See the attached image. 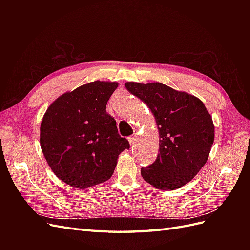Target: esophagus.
<instances>
[{"label": "esophagus", "mask_w": 250, "mask_h": 250, "mask_svg": "<svg viewBox=\"0 0 250 250\" xmlns=\"http://www.w3.org/2000/svg\"><path fill=\"white\" fill-rule=\"evenodd\" d=\"M137 135H130V137H128V141H129V143H130V145H134L135 143H137Z\"/></svg>", "instance_id": "1"}]
</instances>
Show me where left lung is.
<instances>
[{
	"label": "left lung",
	"instance_id": "left-lung-1",
	"mask_svg": "<svg viewBox=\"0 0 250 250\" xmlns=\"http://www.w3.org/2000/svg\"><path fill=\"white\" fill-rule=\"evenodd\" d=\"M125 86L152 111L160 131V153L141 169L143 178L160 190L185 186L207 163L214 143L215 127L204 104L160 82Z\"/></svg>",
	"mask_w": 250,
	"mask_h": 250
}]
</instances>
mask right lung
Masks as SVG:
<instances>
[{"instance_id": "obj_1", "label": "right lung", "mask_w": 250, "mask_h": 250, "mask_svg": "<svg viewBox=\"0 0 250 250\" xmlns=\"http://www.w3.org/2000/svg\"><path fill=\"white\" fill-rule=\"evenodd\" d=\"M117 82L94 81L53 102L41 125V147L55 175L77 188L104 183L130 145L118 133L106 104Z\"/></svg>"}]
</instances>
